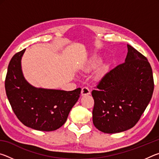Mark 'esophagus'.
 <instances>
[{
  "label": "esophagus",
  "mask_w": 159,
  "mask_h": 159,
  "mask_svg": "<svg viewBox=\"0 0 159 159\" xmlns=\"http://www.w3.org/2000/svg\"><path fill=\"white\" fill-rule=\"evenodd\" d=\"M90 94V90L88 87H83L81 90V95H88Z\"/></svg>",
  "instance_id": "1"
}]
</instances>
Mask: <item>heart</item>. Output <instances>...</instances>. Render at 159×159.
<instances>
[{
    "instance_id": "heart-1",
    "label": "heart",
    "mask_w": 159,
    "mask_h": 159,
    "mask_svg": "<svg viewBox=\"0 0 159 159\" xmlns=\"http://www.w3.org/2000/svg\"><path fill=\"white\" fill-rule=\"evenodd\" d=\"M101 61L102 60L100 57H98V56H94V57H91L90 60L88 61V62L85 64V66L83 67V69H84V71H90L91 70L95 69L96 68H98L99 64H101ZM107 66L102 65L98 71L99 75H100V76L103 75L104 74V72H105Z\"/></svg>"
}]
</instances>
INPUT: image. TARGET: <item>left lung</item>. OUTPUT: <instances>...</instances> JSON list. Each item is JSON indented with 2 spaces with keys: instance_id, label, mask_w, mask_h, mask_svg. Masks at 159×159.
<instances>
[{
  "instance_id": "8db88e82",
  "label": "left lung",
  "mask_w": 159,
  "mask_h": 159,
  "mask_svg": "<svg viewBox=\"0 0 159 159\" xmlns=\"http://www.w3.org/2000/svg\"><path fill=\"white\" fill-rule=\"evenodd\" d=\"M125 62L102 78L92 91L93 124L104 133H118L135 125L154 92L152 67L130 45Z\"/></svg>"
}]
</instances>
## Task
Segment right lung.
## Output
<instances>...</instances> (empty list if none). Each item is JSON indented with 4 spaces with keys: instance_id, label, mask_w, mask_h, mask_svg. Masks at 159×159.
<instances>
[{
    "instance_id": "obj_1",
    "label": "right lung",
    "mask_w": 159,
    "mask_h": 159,
    "mask_svg": "<svg viewBox=\"0 0 159 159\" xmlns=\"http://www.w3.org/2000/svg\"><path fill=\"white\" fill-rule=\"evenodd\" d=\"M25 50L16 53L9 63L5 81L7 99L25 125L36 130H55L66 121L81 89L65 91L31 85L21 70V60Z\"/></svg>"
}]
</instances>
